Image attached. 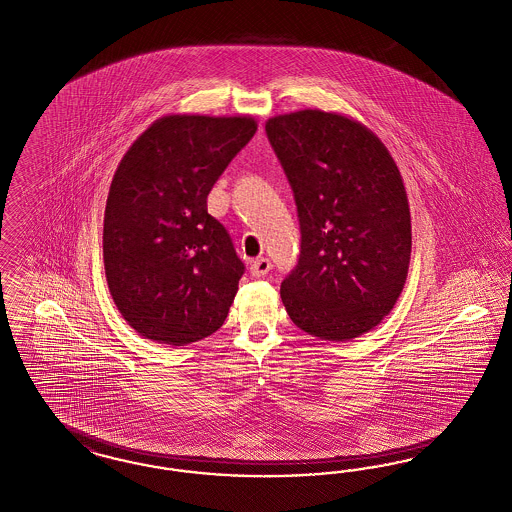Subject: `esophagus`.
<instances>
[{
	"instance_id": "esophagus-1",
	"label": "esophagus",
	"mask_w": 512,
	"mask_h": 512,
	"mask_svg": "<svg viewBox=\"0 0 512 512\" xmlns=\"http://www.w3.org/2000/svg\"><path fill=\"white\" fill-rule=\"evenodd\" d=\"M270 261L265 259V257H261V259H255L251 266H249V272H251V276H255V278H261V276H266L268 272H270Z\"/></svg>"
}]
</instances>
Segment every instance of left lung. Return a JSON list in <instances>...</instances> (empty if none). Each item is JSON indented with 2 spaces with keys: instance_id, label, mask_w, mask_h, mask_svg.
<instances>
[{
  "instance_id": "left-lung-1",
  "label": "left lung",
  "mask_w": 512,
  "mask_h": 512,
  "mask_svg": "<svg viewBox=\"0 0 512 512\" xmlns=\"http://www.w3.org/2000/svg\"><path fill=\"white\" fill-rule=\"evenodd\" d=\"M301 225L280 295L289 318L326 341L360 337L396 305L408 276L411 217L387 146L352 118L299 110L270 118Z\"/></svg>"
}]
</instances>
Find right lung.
<instances>
[{
    "mask_svg": "<svg viewBox=\"0 0 512 512\" xmlns=\"http://www.w3.org/2000/svg\"><path fill=\"white\" fill-rule=\"evenodd\" d=\"M257 131L249 116L171 114L129 146L104 209V272L125 322L183 347L215 333L246 270L207 194Z\"/></svg>",
    "mask_w": 512,
    "mask_h": 512,
    "instance_id": "obj_1",
    "label": "right lung"
}]
</instances>
